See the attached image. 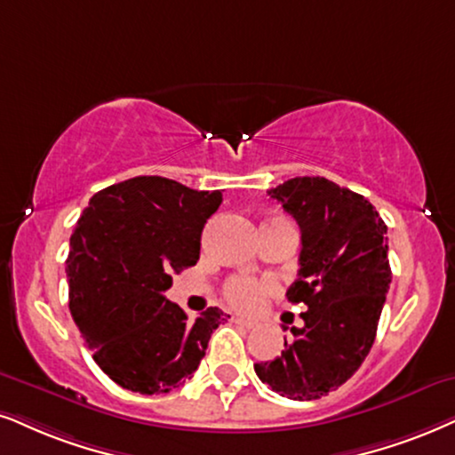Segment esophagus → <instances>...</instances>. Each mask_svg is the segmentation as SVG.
<instances>
[{
	"label": "esophagus",
	"instance_id": "obj_1",
	"mask_svg": "<svg viewBox=\"0 0 455 455\" xmlns=\"http://www.w3.org/2000/svg\"><path fill=\"white\" fill-rule=\"evenodd\" d=\"M233 321L241 327H245V330H254V327L258 325L254 319H245V317H233Z\"/></svg>",
	"mask_w": 455,
	"mask_h": 455
}]
</instances>
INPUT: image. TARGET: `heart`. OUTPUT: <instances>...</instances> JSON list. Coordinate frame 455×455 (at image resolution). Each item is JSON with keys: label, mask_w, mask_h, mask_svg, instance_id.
<instances>
[{"label": "heart", "mask_w": 455, "mask_h": 455, "mask_svg": "<svg viewBox=\"0 0 455 455\" xmlns=\"http://www.w3.org/2000/svg\"><path fill=\"white\" fill-rule=\"evenodd\" d=\"M273 290L270 281H258L250 277H235L224 285V296L235 308L251 310L260 304L262 296Z\"/></svg>", "instance_id": "b5f03b06"}]
</instances>
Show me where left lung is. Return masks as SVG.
Masks as SVG:
<instances>
[{"label": "left lung", "instance_id": "1", "mask_svg": "<svg viewBox=\"0 0 455 455\" xmlns=\"http://www.w3.org/2000/svg\"><path fill=\"white\" fill-rule=\"evenodd\" d=\"M268 195L300 227V268L287 300L307 304V313L277 359L254 370L281 396L321 399L359 370L376 340L393 279L387 224L363 195L327 178H291Z\"/></svg>", "mask_w": 455, "mask_h": 455}]
</instances>
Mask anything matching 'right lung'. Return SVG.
Listing matches in <instances>:
<instances>
[{
  "label": "right lung",
  "mask_w": 455,
  "mask_h": 455,
  "mask_svg": "<svg viewBox=\"0 0 455 455\" xmlns=\"http://www.w3.org/2000/svg\"><path fill=\"white\" fill-rule=\"evenodd\" d=\"M220 191L136 176L90 199L71 235L68 308L102 371L132 393H170L193 376L210 336L228 319L195 321L165 298L172 275L199 260L201 231Z\"/></svg>",
  "instance_id": "right-lung-1"
}]
</instances>
